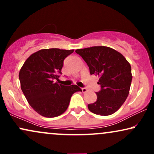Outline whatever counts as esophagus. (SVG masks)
Returning <instances> with one entry per match:
<instances>
[{"label":"esophagus","instance_id":"34e87169","mask_svg":"<svg viewBox=\"0 0 154 154\" xmlns=\"http://www.w3.org/2000/svg\"><path fill=\"white\" fill-rule=\"evenodd\" d=\"M87 88H82V93H86V92H87Z\"/></svg>","mask_w":154,"mask_h":154}]
</instances>
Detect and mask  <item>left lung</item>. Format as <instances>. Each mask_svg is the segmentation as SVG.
Instances as JSON below:
<instances>
[{
	"instance_id": "1",
	"label": "left lung",
	"mask_w": 154,
	"mask_h": 154,
	"mask_svg": "<svg viewBox=\"0 0 154 154\" xmlns=\"http://www.w3.org/2000/svg\"><path fill=\"white\" fill-rule=\"evenodd\" d=\"M87 63L91 75L99 77L100 91L97 100L88 104L93 114H114L128 98L132 79L131 66L119 52L106 46H93L75 51Z\"/></svg>"
}]
</instances>
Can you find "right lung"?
<instances>
[{
	"label": "right lung",
	"mask_w": 154,
	"mask_h": 154,
	"mask_svg": "<svg viewBox=\"0 0 154 154\" xmlns=\"http://www.w3.org/2000/svg\"><path fill=\"white\" fill-rule=\"evenodd\" d=\"M74 50L42 49L26 60L20 72L21 88L28 103L45 117L62 114L69 104L72 95L82 90L76 85L65 86L54 82L61 74L63 60Z\"/></svg>",
	"instance_id": "add662e5"
}]
</instances>
